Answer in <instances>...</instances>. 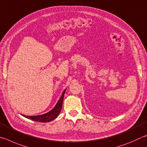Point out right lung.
I'll use <instances>...</instances> for the list:
<instances>
[{
	"label": "right lung",
	"instance_id": "obj_1",
	"mask_svg": "<svg viewBox=\"0 0 147 147\" xmlns=\"http://www.w3.org/2000/svg\"><path fill=\"white\" fill-rule=\"evenodd\" d=\"M65 89L63 92V94L61 98L59 99L58 102H57L56 105L53 109L50 110V112L48 113H46L45 114L39 115H33V116H29V115H22V116L28 118L29 119H32L33 121H35L38 122H42V123H47L50 122L51 121L55 119V118L58 116L59 113L61 112V110L62 109V106H63V99H64V95L66 91Z\"/></svg>",
	"mask_w": 147,
	"mask_h": 147
}]
</instances>
